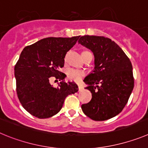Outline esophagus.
I'll use <instances>...</instances> for the list:
<instances>
[{
  "label": "esophagus",
  "instance_id": "esophagus-1",
  "mask_svg": "<svg viewBox=\"0 0 148 148\" xmlns=\"http://www.w3.org/2000/svg\"><path fill=\"white\" fill-rule=\"evenodd\" d=\"M78 88H79V90H82V89H83V86L82 85H81V84H79V85H78Z\"/></svg>",
  "mask_w": 148,
  "mask_h": 148
}]
</instances>
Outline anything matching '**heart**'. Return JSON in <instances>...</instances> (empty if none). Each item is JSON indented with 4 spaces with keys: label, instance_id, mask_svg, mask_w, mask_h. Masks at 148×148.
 Here are the masks:
<instances>
[{
    "label": "heart",
    "instance_id": "heart-1",
    "mask_svg": "<svg viewBox=\"0 0 148 148\" xmlns=\"http://www.w3.org/2000/svg\"><path fill=\"white\" fill-rule=\"evenodd\" d=\"M67 74L69 79L74 82H79L82 79V77L86 75V72L79 69H71L68 71Z\"/></svg>",
    "mask_w": 148,
    "mask_h": 148
}]
</instances>
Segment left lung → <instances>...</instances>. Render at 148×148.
Instances as JSON below:
<instances>
[{"instance_id": "obj_1", "label": "left lung", "mask_w": 148, "mask_h": 148, "mask_svg": "<svg viewBox=\"0 0 148 148\" xmlns=\"http://www.w3.org/2000/svg\"><path fill=\"white\" fill-rule=\"evenodd\" d=\"M79 44L94 55V70L84 79L92 98L81 108L87 116L95 121L114 117L123 110L134 86L133 67L122 49L102 36H82Z\"/></svg>"}]
</instances>
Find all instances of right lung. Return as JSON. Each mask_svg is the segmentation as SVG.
Listing matches in <instances>:
<instances>
[{"mask_svg": "<svg viewBox=\"0 0 148 148\" xmlns=\"http://www.w3.org/2000/svg\"><path fill=\"white\" fill-rule=\"evenodd\" d=\"M79 36L47 38L23 49L14 66L16 90L25 110L39 119L58 114L68 95L78 91L74 82H66V75L59 71L64 66L66 53ZM51 76L62 81L58 87L49 82Z\"/></svg>", "mask_w": 148, "mask_h": 148, "instance_id": "obj_1", "label": "right lung"}]
</instances>
